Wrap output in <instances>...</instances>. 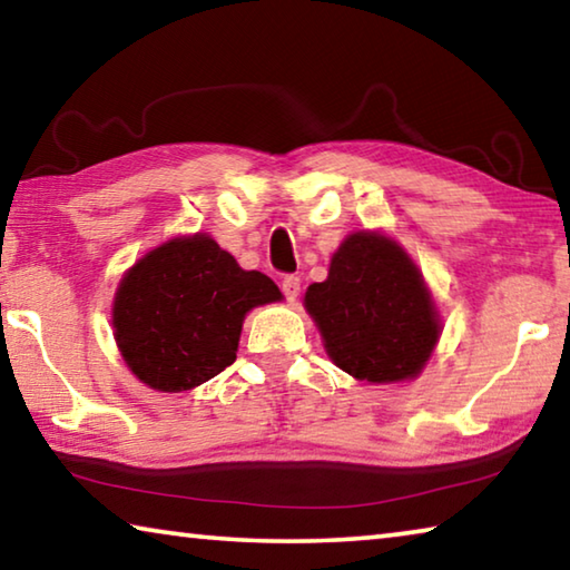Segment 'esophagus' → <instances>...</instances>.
<instances>
[{
	"label": "esophagus",
	"instance_id": "esophagus-1",
	"mask_svg": "<svg viewBox=\"0 0 570 570\" xmlns=\"http://www.w3.org/2000/svg\"><path fill=\"white\" fill-rule=\"evenodd\" d=\"M282 292L286 296V302L294 304L298 298V292H302V282H298V276H286L282 282Z\"/></svg>",
	"mask_w": 570,
	"mask_h": 570
}]
</instances>
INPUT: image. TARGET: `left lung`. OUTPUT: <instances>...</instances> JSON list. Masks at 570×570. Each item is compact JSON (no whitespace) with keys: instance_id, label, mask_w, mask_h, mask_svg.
<instances>
[{"instance_id":"left-lung-1","label":"left lung","mask_w":570,"mask_h":570,"mask_svg":"<svg viewBox=\"0 0 570 570\" xmlns=\"http://www.w3.org/2000/svg\"><path fill=\"white\" fill-rule=\"evenodd\" d=\"M304 308L330 360L370 384L417 380L442 334L417 264L382 230L346 236L324 282L306 288Z\"/></svg>"}]
</instances>
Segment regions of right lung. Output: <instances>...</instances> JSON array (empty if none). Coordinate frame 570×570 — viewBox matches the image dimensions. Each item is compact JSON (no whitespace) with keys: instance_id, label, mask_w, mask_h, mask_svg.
I'll use <instances>...</instances> for the list:
<instances>
[{"instance_id":"right-lung-1","label":"right lung","mask_w":570,"mask_h":570,"mask_svg":"<svg viewBox=\"0 0 570 570\" xmlns=\"http://www.w3.org/2000/svg\"><path fill=\"white\" fill-rule=\"evenodd\" d=\"M282 298L272 278L240 268L208 234L176 236L122 274L112 336L146 387L186 392L236 362L250 308Z\"/></svg>"}]
</instances>
